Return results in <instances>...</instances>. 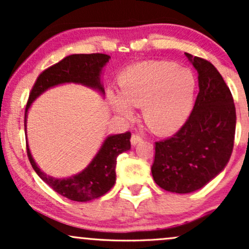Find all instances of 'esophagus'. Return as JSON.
<instances>
[{
    "mask_svg": "<svg viewBox=\"0 0 249 249\" xmlns=\"http://www.w3.org/2000/svg\"><path fill=\"white\" fill-rule=\"evenodd\" d=\"M142 141V138L141 136H139V134H132V136H131V144L132 145H137L138 144V142H141Z\"/></svg>",
    "mask_w": 249,
    "mask_h": 249,
    "instance_id": "obj_1",
    "label": "esophagus"
}]
</instances>
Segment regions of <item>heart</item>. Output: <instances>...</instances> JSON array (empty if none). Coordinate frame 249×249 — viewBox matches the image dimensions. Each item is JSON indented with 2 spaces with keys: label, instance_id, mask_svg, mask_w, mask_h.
Here are the masks:
<instances>
[{
  "label": "heart",
  "instance_id": "obj_1",
  "mask_svg": "<svg viewBox=\"0 0 249 249\" xmlns=\"http://www.w3.org/2000/svg\"><path fill=\"white\" fill-rule=\"evenodd\" d=\"M196 78L171 63H142L123 71L118 93L108 92V104L123 118L131 107H142V118L156 133H171L184 124L192 110Z\"/></svg>",
  "mask_w": 249,
  "mask_h": 249
}]
</instances>
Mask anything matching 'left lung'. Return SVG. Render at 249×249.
I'll list each match as a JSON object with an SVG mask.
<instances>
[{"label": "left lung", "instance_id": "left-lung-1", "mask_svg": "<svg viewBox=\"0 0 249 249\" xmlns=\"http://www.w3.org/2000/svg\"><path fill=\"white\" fill-rule=\"evenodd\" d=\"M198 71L199 93L190 117L170 138L156 142L151 172L162 190L191 193L224 170L233 151L235 107L230 88L211 62L185 53Z\"/></svg>", "mask_w": 249, "mask_h": 249}]
</instances>
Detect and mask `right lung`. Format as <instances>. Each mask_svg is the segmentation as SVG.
<instances>
[{
  "label": "right lung",
  "instance_id": "add662e5",
  "mask_svg": "<svg viewBox=\"0 0 249 249\" xmlns=\"http://www.w3.org/2000/svg\"><path fill=\"white\" fill-rule=\"evenodd\" d=\"M111 57L105 53H79L70 55L48 68L37 77L28 99L24 115V128L27 130V115L31 103L48 89L64 83H76L98 90L104 95V88L101 82V73L104 65ZM131 133L108 136L103 142L92 161L82 172L69 178L57 179L47 176L36 165L27 144V153L35 172L45 184H48L65 198L72 201L85 202L104 196L116 182L117 157L131 148Z\"/></svg>",
  "mask_w": 249,
  "mask_h": 249
}]
</instances>
